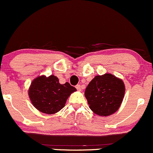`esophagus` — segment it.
Listing matches in <instances>:
<instances>
[{
    "instance_id": "esophagus-1",
    "label": "esophagus",
    "mask_w": 153,
    "mask_h": 153,
    "mask_svg": "<svg viewBox=\"0 0 153 153\" xmlns=\"http://www.w3.org/2000/svg\"><path fill=\"white\" fill-rule=\"evenodd\" d=\"M75 88H77V90L78 91H81V87H80V85H77L76 86H75Z\"/></svg>"
}]
</instances>
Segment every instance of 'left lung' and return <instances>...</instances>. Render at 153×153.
<instances>
[{
  "label": "left lung",
  "mask_w": 153,
  "mask_h": 153,
  "mask_svg": "<svg viewBox=\"0 0 153 153\" xmlns=\"http://www.w3.org/2000/svg\"><path fill=\"white\" fill-rule=\"evenodd\" d=\"M123 80L110 73L97 75L85 91L89 108L100 116L115 113L120 107L125 94Z\"/></svg>",
  "instance_id": "1"
}]
</instances>
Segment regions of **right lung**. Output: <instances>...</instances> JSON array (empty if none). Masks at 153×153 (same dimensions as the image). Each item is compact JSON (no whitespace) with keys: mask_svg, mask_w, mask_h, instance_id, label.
<instances>
[{"mask_svg":"<svg viewBox=\"0 0 153 153\" xmlns=\"http://www.w3.org/2000/svg\"><path fill=\"white\" fill-rule=\"evenodd\" d=\"M76 91L69 83L60 84L58 78L53 75L38 76L32 81L28 95L32 104L43 113L52 115L65 106L67 100Z\"/></svg>","mask_w":153,"mask_h":153,"instance_id":"1","label":"right lung"}]
</instances>
